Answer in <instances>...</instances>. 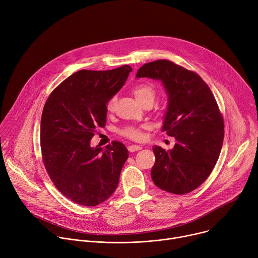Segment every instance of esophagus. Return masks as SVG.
Instances as JSON below:
<instances>
[{
  "mask_svg": "<svg viewBox=\"0 0 258 258\" xmlns=\"http://www.w3.org/2000/svg\"><path fill=\"white\" fill-rule=\"evenodd\" d=\"M127 149L130 152H136V151H139L142 149L141 146H138V145H131L127 147Z\"/></svg>",
  "mask_w": 258,
  "mask_h": 258,
  "instance_id": "34e87169",
  "label": "esophagus"
}]
</instances>
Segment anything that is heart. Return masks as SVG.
I'll list each match as a JSON object with an SVG mask.
<instances>
[{
  "instance_id": "1",
  "label": "heart",
  "mask_w": 258,
  "mask_h": 258,
  "mask_svg": "<svg viewBox=\"0 0 258 258\" xmlns=\"http://www.w3.org/2000/svg\"><path fill=\"white\" fill-rule=\"evenodd\" d=\"M132 93L135 96V98L141 103H145V102H152L154 101L155 98V88L152 84L150 83H140L137 84L136 86H134L132 88ZM116 101H117V97L116 96H112L110 98L107 103H106V110L108 112H113L115 109V105H116ZM143 126H135V125H130V126H125L123 128H121L119 131V134L131 139L134 141H141L143 139Z\"/></svg>"
}]
</instances>
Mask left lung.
<instances>
[{"mask_svg":"<svg viewBox=\"0 0 258 258\" xmlns=\"http://www.w3.org/2000/svg\"><path fill=\"white\" fill-rule=\"evenodd\" d=\"M136 77L162 82L168 94L162 131L176 141L169 151L153 147L151 177L161 190L188 194L206 180L222 150L225 124L216 100L196 72L169 60L146 63Z\"/></svg>","mask_w":258,"mask_h":258,"instance_id":"1","label":"left lung"}]
</instances>
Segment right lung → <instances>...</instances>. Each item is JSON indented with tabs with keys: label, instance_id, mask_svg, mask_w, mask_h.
<instances>
[{
	"label": "right lung",
	"instance_id": "obj_1",
	"mask_svg": "<svg viewBox=\"0 0 258 258\" xmlns=\"http://www.w3.org/2000/svg\"><path fill=\"white\" fill-rule=\"evenodd\" d=\"M132 67L80 70L50 94L41 120L45 168L61 194L83 206H96L113 194L128 157L117 141L93 148L91 140L106 124L107 101L125 83Z\"/></svg>",
	"mask_w": 258,
	"mask_h": 258
}]
</instances>
